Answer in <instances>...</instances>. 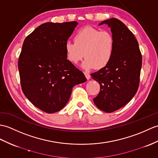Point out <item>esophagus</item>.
<instances>
[{
  "instance_id": "esophagus-1",
  "label": "esophagus",
  "mask_w": 158,
  "mask_h": 158,
  "mask_svg": "<svg viewBox=\"0 0 158 158\" xmlns=\"http://www.w3.org/2000/svg\"><path fill=\"white\" fill-rule=\"evenodd\" d=\"M84 75H85V77H86V79H87V80H89V79H90V75H89V73H88L85 72V73H84Z\"/></svg>"
}]
</instances>
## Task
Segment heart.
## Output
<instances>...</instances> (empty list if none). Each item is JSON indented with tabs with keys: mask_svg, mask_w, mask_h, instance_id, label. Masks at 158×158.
<instances>
[{
	"mask_svg": "<svg viewBox=\"0 0 158 158\" xmlns=\"http://www.w3.org/2000/svg\"><path fill=\"white\" fill-rule=\"evenodd\" d=\"M75 42L64 44V50L68 60L77 64L85 56L82 64L85 69H101L107 66L113 57L115 50V40L108 31L92 27H85L76 33Z\"/></svg>",
	"mask_w": 158,
	"mask_h": 158,
	"instance_id": "b5f03b06",
	"label": "heart"
}]
</instances>
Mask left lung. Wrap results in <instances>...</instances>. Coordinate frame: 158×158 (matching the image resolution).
Returning a JSON list of instances; mask_svg holds the SVG:
<instances>
[{
  "label": "left lung",
  "instance_id": "obj_1",
  "mask_svg": "<svg viewBox=\"0 0 158 158\" xmlns=\"http://www.w3.org/2000/svg\"><path fill=\"white\" fill-rule=\"evenodd\" d=\"M103 24L108 25L114 38V53L107 66L91 76L100 85L95 105L110 113L129 103L137 93L142 56L137 39L122 21L111 18L99 25Z\"/></svg>",
  "mask_w": 158,
  "mask_h": 158
}]
</instances>
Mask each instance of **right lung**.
Segmentation results:
<instances>
[{
    "instance_id": "right-lung-1",
    "label": "right lung",
    "mask_w": 158,
    "mask_h": 158,
    "mask_svg": "<svg viewBox=\"0 0 158 158\" xmlns=\"http://www.w3.org/2000/svg\"><path fill=\"white\" fill-rule=\"evenodd\" d=\"M78 23L40 25L25 39L18 60L22 91L46 113L60 110L75 85L85 82L82 71L67 60L64 44Z\"/></svg>"
}]
</instances>
